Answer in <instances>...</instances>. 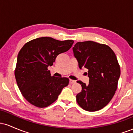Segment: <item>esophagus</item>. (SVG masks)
Here are the masks:
<instances>
[{
  "mask_svg": "<svg viewBox=\"0 0 133 133\" xmlns=\"http://www.w3.org/2000/svg\"><path fill=\"white\" fill-rule=\"evenodd\" d=\"M76 82V81H74V80H72V79H70L69 80V83L71 84H74V83H75Z\"/></svg>",
  "mask_w": 133,
  "mask_h": 133,
  "instance_id": "1",
  "label": "esophagus"
}]
</instances>
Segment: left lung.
I'll list each match as a JSON object with an SVG mask.
<instances>
[{
	"label": "left lung",
	"instance_id": "left-lung-1",
	"mask_svg": "<svg viewBox=\"0 0 133 133\" xmlns=\"http://www.w3.org/2000/svg\"><path fill=\"white\" fill-rule=\"evenodd\" d=\"M79 68L88 69L89 84L77 81L82 91L76 96L83 109L96 111L110 102L117 89L120 67L116 54L108 45L94 41L77 42L72 48Z\"/></svg>",
	"mask_w": 133,
	"mask_h": 133
}]
</instances>
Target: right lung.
Instances as JSON below:
<instances>
[{
    "label": "right lung",
    "mask_w": 133,
    "mask_h": 133,
    "mask_svg": "<svg viewBox=\"0 0 133 133\" xmlns=\"http://www.w3.org/2000/svg\"><path fill=\"white\" fill-rule=\"evenodd\" d=\"M72 40L58 41L42 37L27 42L19 51L15 76L19 89L29 103L45 108L57 100L69 84L67 77H56L47 69L59 54L68 51Z\"/></svg>",
    "instance_id": "1"
}]
</instances>
